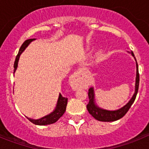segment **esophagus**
I'll return each instance as SVG.
<instances>
[{
  "instance_id": "1",
  "label": "esophagus",
  "mask_w": 149,
  "mask_h": 149,
  "mask_svg": "<svg viewBox=\"0 0 149 149\" xmlns=\"http://www.w3.org/2000/svg\"><path fill=\"white\" fill-rule=\"evenodd\" d=\"M83 75L82 70H77L72 75L70 78L71 86L73 89H77V88L81 87L82 84L81 81V77Z\"/></svg>"
}]
</instances>
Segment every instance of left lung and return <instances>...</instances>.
<instances>
[{"label": "left lung", "instance_id": "obj_1", "mask_svg": "<svg viewBox=\"0 0 149 149\" xmlns=\"http://www.w3.org/2000/svg\"><path fill=\"white\" fill-rule=\"evenodd\" d=\"M131 53V55L134 56L136 61V83H135V91L134 94L133 95L132 98L130 99V101L126 104L125 106H123L121 108L116 110H108L105 109L101 108L98 105L96 104L95 101V92L94 88L90 87L88 93V96H89V103L86 105V108L89 111V114L93 116L95 119H97L101 122H114V121L119 120V119L122 118L127 113V112L130 109L131 105L134 102L136 99V95L138 93V89H139V70H138V64L136 62V58L134 56L133 51L128 52Z\"/></svg>", "mask_w": 149, "mask_h": 149}]
</instances>
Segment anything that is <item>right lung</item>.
Segmentation results:
<instances>
[{
	"label": "right lung",
	"instance_id": "add662e5",
	"mask_svg": "<svg viewBox=\"0 0 149 149\" xmlns=\"http://www.w3.org/2000/svg\"><path fill=\"white\" fill-rule=\"evenodd\" d=\"M33 40H35V39H27L21 46L20 49L18 51V53L16 56V58H15V63H14V72L13 73H15L17 68H18V60H19V58H20L21 54L26 49L27 46L30 45V43ZM67 101H68V98L62 96V95L60 93L59 94L58 100H57V102H56V107L53 110V112H51V113H49L48 115L45 116L38 119H31V118H28V117H27V118L32 123L37 125H51V124L55 123L65 113V109H66Z\"/></svg>",
	"mask_w": 149,
	"mask_h": 149
}]
</instances>
